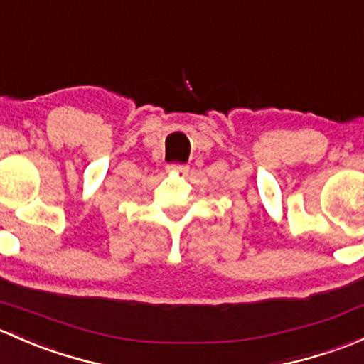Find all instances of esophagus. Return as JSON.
<instances>
[{
	"label": "esophagus",
	"mask_w": 364,
	"mask_h": 364,
	"mask_svg": "<svg viewBox=\"0 0 364 364\" xmlns=\"http://www.w3.org/2000/svg\"><path fill=\"white\" fill-rule=\"evenodd\" d=\"M166 168L168 171H173V173H187L189 171V166L183 163H170Z\"/></svg>",
	"instance_id": "1"
}]
</instances>
